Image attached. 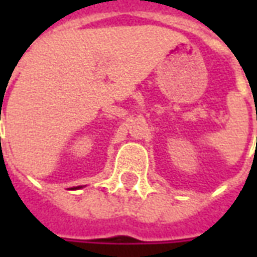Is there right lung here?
I'll return each mask as SVG.
<instances>
[{"instance_id": "1", "label": "right lung", "mask_w": 257, "mask_h": 257, "mask_svg": "<svg viewBox=\"0 0 257 257\" xmlns=\"http://www.w3.org/2000/svg\"><path fill=\"white\" fill-rule=\"evenodd\" d=\"M78 189H82V186H78V187H71L70 190H78Z\"/></svg>"}]
</instances>
